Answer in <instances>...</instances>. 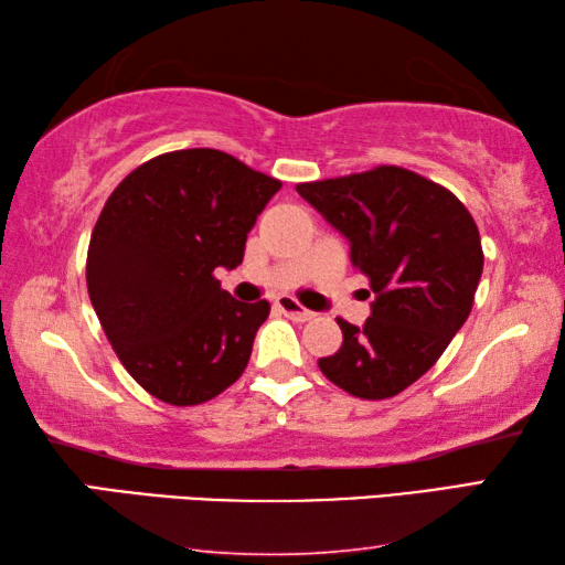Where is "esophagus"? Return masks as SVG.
<instances>
[{
	"mask_svg": "<svg viewBox=\"0 0 565 565\" xmlns=\"http://www.w3.org/2000/svg\"><path fill=\"white\" fill-rule=\"evenodd\" d=\"M276 309H279L284 317H289L291 321H309V319H313V311L303 309V306L296 301V299H291V296H279V299H276Z\"/></svg>",
	"mask_w": 565,
	"mask_h": 565,
	"instance_id": "obj_1",
	"label": "esophagus"
}]
</instances>
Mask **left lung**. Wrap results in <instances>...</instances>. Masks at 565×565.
Returning a JSON list of instances; mask_svg holds the SVG:
<instances>
[{
    "label": "left lung",
    "mask_w": 565,
    "mask_h": 565,
    "mask_svg": "<svg viewBox=\"0 0 565 565\" xmlns=\"http://www.w3.org/2000/svg\"><path fill=\"white\" fill-rule=\"evenodd\" d=\"M296 191L349 238L369 276L371 317L337 319L343 343L319 359L331 384L381 401L434 366L463 327L483 271L478 226L451 191L401 167L299 184Z\"/></svg>",
    "instance_id": "1"
}]
</instances>
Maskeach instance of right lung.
<instances>
[{
  "instance_id": "right-lung-1",
  "label": "right lung",
  "mask_w": 565,
  "mask_h": 565,
  "mask_svg": "<svg viewBox=\"0 0 565 565\" xmlns=\"http://www.w3.org/2000/svg\"><path fill=\"white\" fill-rule=\"evenodd\" d=\"M279 189L224 151L181 149L134 169L104 204L89 299L124 369L164 404H204L244 374L269 301H236L214 269L242 264Z\"/></svg>"
}]
</instances>
